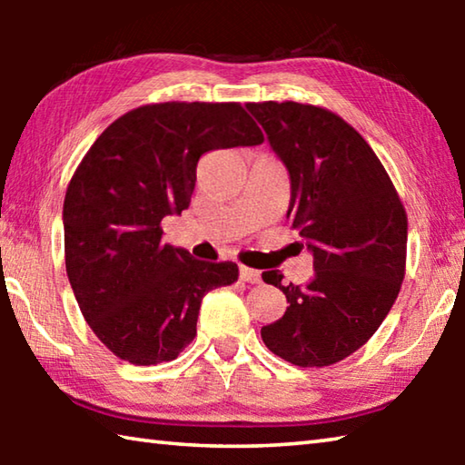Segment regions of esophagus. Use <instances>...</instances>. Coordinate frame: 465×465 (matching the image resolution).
Returning <instances> with one entry per match:
<instances>
[{"mask_svg": "<svg viewBox=\"0 0 465 465\" xmlns=\"http://www.w3.org/2000/svg\"><path fill=\"white\" fill-rule=\"evenodd\" d=\"M240 279L250 282V285H258V282H261V272L248 269V266H240Z\"/></svg>", "mask_w": 465, "mask_h": 465, "instance_id": "obj_1", "label": "esophagus"}]
</instances>
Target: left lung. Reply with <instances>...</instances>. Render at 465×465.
<instances>
[{"instance_id": "left-lung-1", "label": "left lung", "mask_w": 465, "mask_h": 465, "mask_svg": "<svg viewBox=\"0 0 465 465\" xmlns=\"http://www.w3.org/2000/svg\"><path fill=\"white\" fill-rule=\"evenodd\" d=\"M291 178L287 219L313 256V279L264 282L287 297L285 316L261 330L274 355L328 367L361 349L388 316L406 272L408 217L367 141L332 110L299 102H250Z\"/></svg>"}]
</instances>
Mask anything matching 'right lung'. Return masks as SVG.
I'll use <instances>...</instances> for the list:
<instances>
[{
    "instance_id": "add662e5",
    "label": "right lung",
    "mask_w": 465,
    "mask_h": 465,
    "mask_svg": "<svg viewBox=\"0 0 465 465\" xmlns=\"http://www.w3.org/2000/svg\"><path fill=\"white\" fill-rule=\"evenodd\" d=\"M262 141L238 102H160L119 116L84 155L63 203L65 269L85 322L116 357L174 361L196 336L204 293L238 281L235 262L163 243L162 219L188 207L203 153Z\"/></svg>"
}]
</instances>
